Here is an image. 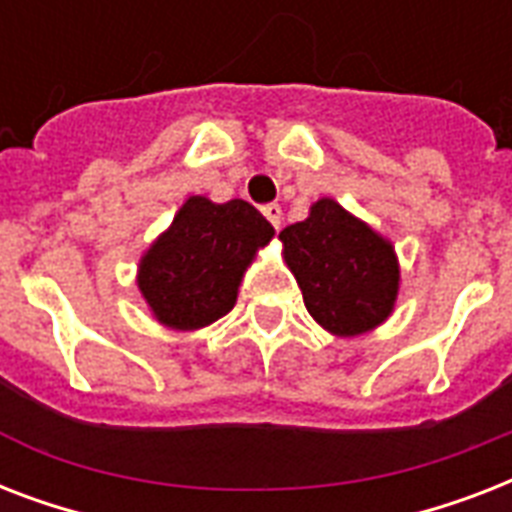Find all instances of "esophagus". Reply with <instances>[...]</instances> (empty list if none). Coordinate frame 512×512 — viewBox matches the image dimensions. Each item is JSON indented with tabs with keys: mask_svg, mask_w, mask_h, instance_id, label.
Returning <instances> with one entry per match:
<instances>
[{
	"mask_svg": "<svg viewBox=\"0 0 512 512\" xmlns=\"http://www.w3.org/2000/svg\"><path fill=\"white\" fill-rule=\"evenodd\" d=\"M263 215L268 217V223H271L273 228L279 231V228H281V215H284V212H281L279 204H265V207H263Z\"/></svg>",
	"mask_w": 512,
	"mask_h": 512,
	"instance_id": "34e87169",
	"label": "esophagus"
}]
</instances>
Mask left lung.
Returning <instances> with one entry per match:
<instances>
[{
    "label": "left lung",
    "mask_w": 512,
    "mask_h": 512,
    "mask_svg": "<svg viewBox=\"0 0 512 512\" xmlns=\"http://www.w3.org/2000/svg\"><path fill=\"white\" fill-rule=\"evenodd\" d=\"M279 239L305 308L329 335L358 337L388 321L401 289V265L396 247L372 225L324 196Z\"/></svg>",
    "instance_id": "8db88e82"
}]
</instances>
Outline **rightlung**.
Masks as SVG:
<instances>
[{"instance_id": "right-lung-1", "label": "right lung", "mask_w": 512, "mask_h": 512, "mask_svg": "<svg viewBox=\"0 0 512 512\" xmlns=\"http://www.w3.org/2000/svg\"><path fill=\"white\" fill-rule=\"evenodd\" d=\"M273 233L249 201L215 204L207 196H188L170 228L140 257L138 289L151 316L177 332H196L223 319Z\"/></svg>"}]
</instances>
